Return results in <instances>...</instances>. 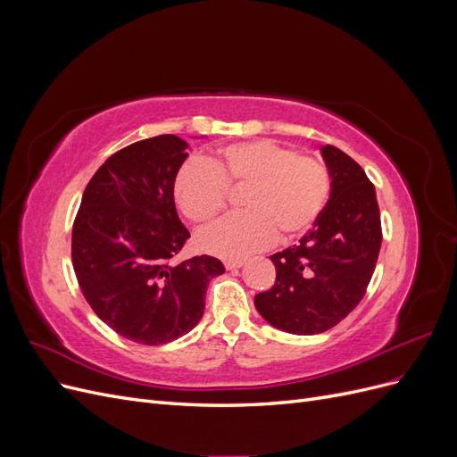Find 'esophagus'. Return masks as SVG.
I'll use <instances>...</instances> for the list:
<instances>
[{
	"mask_svg": "<svg viewBox=\"0 0 457 457\" xmlns=\"http://www.w3.org/2000/svg\"><path fill=\"white\" fill-rule=\"evenodd\" d=\"M244 262H245V259H225V267H227V270H237L244 265Z\"/></svg>",
	"mask_w": 457,
	"mask_h": 457,
	"instance_id": "esophagus-1",
	"label": "esophagus"
}]
</instances>
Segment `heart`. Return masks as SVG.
<instances>
[{
	"instance_id": "1",
	"label": "heart",
	"mask_w": 457,
	"mask_h": 457,
	"mask_svg": "<svg viewBox=\"0 0 457 457\" xmlns=\"http://www.w3.org/2000/svg\"><path fill=\"white\" fill-rule=\"evenodd\" d=\"M245 212L217 219L196 237L200 250L242 257L274 237L287 242L314 227L329 200L326 163L274 141H244L217 150L210 162L188 160L177 171L173 198L183 215L204 223L225 207L228 188H244Z\"/></svg>"
}]
</instances>
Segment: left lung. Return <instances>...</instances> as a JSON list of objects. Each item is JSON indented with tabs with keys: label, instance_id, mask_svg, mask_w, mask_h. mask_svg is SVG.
Listing matches in <instances>:
<instances>
[{
	"label": "left lung",
	"instance_id": "8db88e82",
	"mask_svg": "<svg viewBox=\"0 0 457 457\" xmlns=\"http://www.w3.org/2000/svg\"><path fill=\"white\" fill-rule=\"evenodd\" d=\"M329 200L297 245L270 255L276 282L255 295L265 320L295 336L334 328L362 301L381 247L376 188L343 150L326 145Z\"/></svg>",
	"mask_w": 457,
	"mask_h": 457
}]
</instances>
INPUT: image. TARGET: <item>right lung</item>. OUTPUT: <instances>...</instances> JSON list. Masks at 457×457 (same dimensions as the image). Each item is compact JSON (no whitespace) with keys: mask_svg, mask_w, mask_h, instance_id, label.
<instances>
[{"mask_svg":"<svg viewBox=\"0 0 457 457\" xmlns=\"http://www.w3.org/2000/svg\"><path fill=\"white\" fill-rule=\"evenodd\" d=\"M187 146L158 135L118 150L91 177L74 219L81 294L106 326L141 345L188 334L204 314L207 284L225 272L212 255L173 262L190 238L173 198Z\"/></svg>","mask_w":457,"mask_h":457,"instance_id":"right-lung-1","label":"right lung"}]
</instances>
